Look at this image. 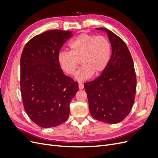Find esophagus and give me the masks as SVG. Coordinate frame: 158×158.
<instances>
[{"label": "esophagus", "instance_id": "esophagus-1", "mask_svg": "<svg viewBox=\"0 0 158 158\" xmlns=\"http://www.w3.org/2000/svg\"><path fill=\"white\" fill-rule=\"evenodd\" d=\"M78 87H79V89H84V84H83L82 82H79V84H78Z\"/></svg>", "mask_w": 158, "mask_h": 158}]
</instances>
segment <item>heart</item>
Listing matches in <instances>:
<instances>
[{
    "label": "heart",
    "instance_id": "b5f03b06",
    "mask_svg": "<svg viewBox=\"0 0 158 158\" xmlns=\"http://www.w3.org/2000/svg\"><path fill=\"white\" fill-rule=\"evenodd\" d=\"M70 51H60L58 62L60 68L69 75H74L80 60L83 66L76 73V79L84 81L95 73L99 75L105 70L111 56L109 41L102 35L82 33L69 44Z\"/></svg>",
    "mask_w": 158,
    "mask_h": 158
}]
</instances>
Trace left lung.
I'll list each match as a JSON object with an SVG mask.
<instances>
[{
  "instance_id": "8db88e82",
  "label": "left lung",
  "mask_w": 158,
  "mask_h": 158,
  "mask_svg": "<svg viewBox=\"0 0 158 158\" xmlns=\"http://www.w3.org/2000/svg\"><path fill=\"white\" fill-rule=\"evenodd\" d=\"M112 47L106 69L98 78L84 84L91 115L109 124L120 123L130 113L135 99L136 77L132 58L121 37L106 28Z\"/></svg>"
}]
</instances>
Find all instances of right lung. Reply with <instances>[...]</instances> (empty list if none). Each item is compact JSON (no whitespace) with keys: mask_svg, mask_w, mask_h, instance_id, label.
<instances>
[{"mask_svg":"<svg viewBox=\"0 0 158 158\" xmlns=\"http://www.w3.org/2000/svg\"><path fill=\"white\" fill-rule=\"evenodd\" d=\"M72 31L54 30L35 35L23 49L20 89L25 111L42 128L59 126L70 113L78 83L65 76L58 62L59 51Z\"/></svg>","mask_w":158,"mask_h":158,"instance_id":"obj_1","label":"right lung"}]
</instances>
